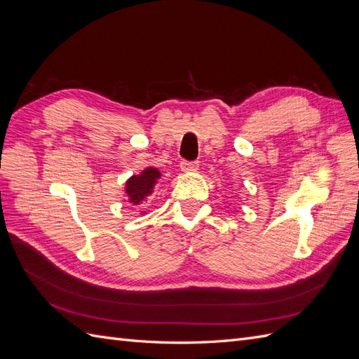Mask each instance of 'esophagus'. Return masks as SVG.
I'll list each match as a JSON object with an SVG mask.
<instances>
[{
	"mask_svg": "<svg viewBox=\"0 0 359 359\" xmlns=\"http://www.w3.org/2000/svg\"><path fill=\"white\" fill-rule=\"evenodd\" d=\"M180 166H181L182 172H194V170L199 169V161H187V160H184V161H181Z\"/></svg>",
	"mask_w": 359,
	"mask_h": 359,
	"instance_id": "obj_1",
	"label": "esophagus"
}]
</instances>
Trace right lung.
<instances>
[{"instance_id":"right-lung-1","label":"right lung","mask_w":359,"mask_h":359,"mask_svg":"<svg viewBox=\"0 0 359 359\" xmlns=\"http://www.w3.org/2000/svg\"><path fill=\"white\" fill-rule=\"evenodd\" d=\"M161 173L157 168H147L139 175H133L126 182V194L128 202L133 205L142 203L154 190V186L160 180Z\"/></svg>"}]
</instances>
